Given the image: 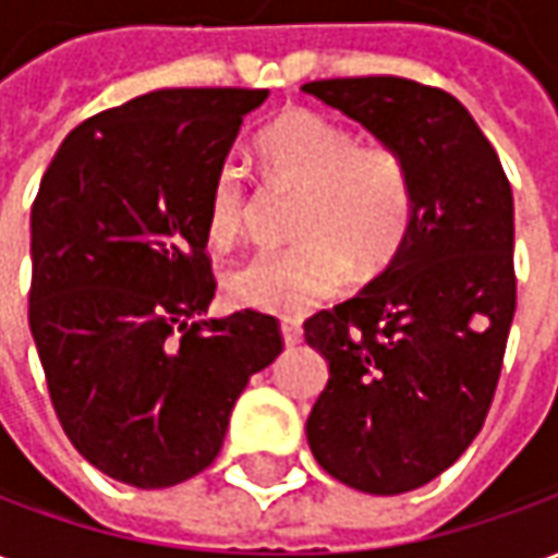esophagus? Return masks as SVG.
Listing matches in <instances>:
<instances>
[{
  "label": "esophagus",
  "mask_w": 558,
  "mask_h": 558,
  "mask_svg": "<svg viewBox=\"0 0 558 558\" xmlns=\"http://www.w3.org/2000/svg\"><path fill=\"white\" fill-rule=\"evenodd\" d=\"M280 335H283V343H287V347H295V343L302 340V326H299L295 319H283V323H280Z\"/></svg>",
  "instance_id": "1"
}]
</instances>
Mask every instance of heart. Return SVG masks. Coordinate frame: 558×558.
<instances>
[{
    "instance_id": "1",
    "label": "heart",
    "mask_w": 558,
    "mask_h": 558,
    "mask_svg": "<svg viewBox=\"0 0 558 558\" xmlns=\"http://www.w3.org/2000/svg\"><path fill=\"white\" fill-rule=\"evenodd\" d=\"M256 158L271 182L302 191L287 251H263L232 268V302L266 314H304L343 287L350 263L379 271L407 239L410 172L395 148L355 143L350 128L314 110H287L256 137ZM247 220V184L223 160L208 191V242L230 247Z\"/></svg>"
}]
</instances>
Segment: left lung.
I'll list each match as a JSON object with an SVG mask.
<instances>
[{"mask_svg": "<svg viewBox=\"0 0 558 558\" xmlns=\"http://www.w3.org/2000/svg\"><path fill=\"white\" fill-rule=\"evenodd\" d=\"M302 92L335 107L410 172L412 220L388 266L304 323L328 362L307 445L331 478L374 496L424 487L478 436L517 307L514 196L454 95L403 77Z\"/></svg>", "mask_w": 558, "mask_h": 558, "instance_id": "obj_1", "label": "left lung"}]
</instances>
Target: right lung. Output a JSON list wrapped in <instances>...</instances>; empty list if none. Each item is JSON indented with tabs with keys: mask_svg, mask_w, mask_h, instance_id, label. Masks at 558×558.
<instances>
[{
	"mask_svg": "<svg viewBox=\"0 0 558 558\" xmlns=\"http://www.w3.org/2000/svg\"><path fill=\"white\" fill-rule=\"evenodd\" d=\"M268 89H158L77 125L32 206L29 328L71 445L160 490L218 457L275 316L203 319L208 191Z\"/></svg>",
	"mask_w": 558,
	"mask_h": 558,
	"instance_id": "right-lung-1",
	"label": "right lung"
}]
</instances>
